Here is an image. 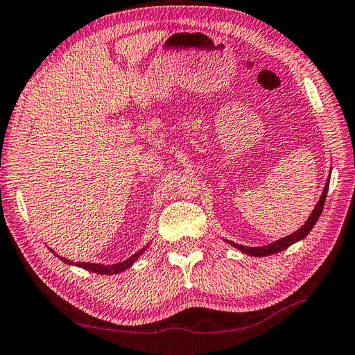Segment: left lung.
Returning a JSON list of instances; mask_svg holds the SVG:
<instances>
[{
	"mask_svg": "<svg viewBox=\"0 0 355 355\" xmlns=\"http://www.w3.org/2000/svg\"><path fill=\"white\" fill-rule=\"evenodd\" d=\"M327 191H329V180L327 183H325V188L322 191V196H320V199L318 202V205L314 207V210L309 218L306 219V223L303 224V226L297 230V232L288 235V237L284 239H279L277 241H273V243L266 245V246H243V245H237V243H232V241H229L230 245L235 246V248L240 250L241 252H245V254H250V256H256V257H263V256H270V254H275V252H279L286 248H289L291 245H294L295 241H299L302 239H305L306 235L309 234V230L314 227V224L320 216V213H322V208L325 204V198H327Z\"/></svg>",
	"mask_w": 355,
	"mask_h": 355,
	"instance_id": "8db88e82",
	"label": "left lung"
}]
</instances>
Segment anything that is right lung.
I'll return each instance as SVG.
<instances>
[{"label": "right lung", "instance_id": "add662e5", "mask_svg": "<svg viewBox=\"0 0 355 355\" xmlns=\"http://www.w3.org/2000/svg\"><path fill=\"white\" fill-rule=\"evenodd\" d=\"M145 250H147V246H145L144 250H140L139 252H136V254H134V256L126 259V261H123V262H120V263H114V266H101V263H89V262H77L76 266L85 268V270H89V272L101 273V275L121 273V272H125V270H128L129 267H131L132 263L137 261V259L140 257V254H142V252H144ZM60 259H61V261H63V262L69 263V266H71V263H74V262H71L69 259H64V257H60Z\"/></svg>", "mask_w": 355, "mask_h": 355}]
</instances>
